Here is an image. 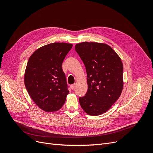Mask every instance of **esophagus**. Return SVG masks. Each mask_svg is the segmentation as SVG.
<instances>
[{
    "mask_svg": "<svg viewBox=\"0 0 153 153\" xmlns=\"http://www.w3.org/2000/svg\"><path fill=\"white\" fill-rule=\"evenodd\" d=\"M75 86H76V84H72L70 87H71V89H72L73 90L74 88H75Z\"/></svg>",
    "mask_w": 153,
    "mask_h": 153,
    "instance_id": "obj_1",
    "label": "esophagus"
}]
</instances>
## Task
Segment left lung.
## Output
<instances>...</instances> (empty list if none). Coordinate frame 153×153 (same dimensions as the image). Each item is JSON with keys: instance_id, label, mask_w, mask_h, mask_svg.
<instances>
[{"instance_id": "1", "label": "left lung", "mask_w": 153, "mask_h": 153, "mask_svg": "<svg viewBox=\"0 0 153 153\" xmlns=\"http://www.w3.org/2000/svg\"><path fill=\"white\" fill-rule=\"evenodd\" d=\"M75 50L85 66L88 89L79 99L86 114L100 115L118 99L123 87V66L120 56L108 45L82 42Z\"/></svg>"}]
</instances>
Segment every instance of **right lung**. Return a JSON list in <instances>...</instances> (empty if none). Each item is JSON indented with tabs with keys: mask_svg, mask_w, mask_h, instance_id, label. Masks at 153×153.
<instances>
[{
	"mask_svg": "<svg viewBox=\"0 0 153 153\" xmlns=\"http://www.w3.org/2000/svg\"><path fill=\"white\" fill-rule=\"evenodd\" d=\"M72 44L53 43L37 49L30 57L24 82L36 105L46 112L59 110L69 91L62 64Z\"/></svg>",
	"mask_w": 153,
	"mask_h": 153,
	"instance_id": "1",
	"label": "right lung"
}]
</instances>
